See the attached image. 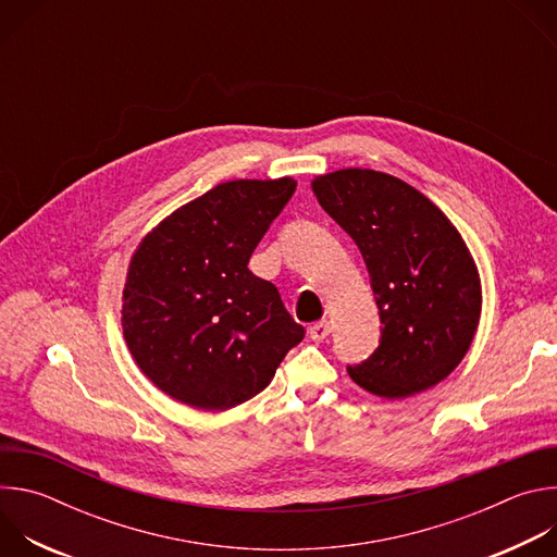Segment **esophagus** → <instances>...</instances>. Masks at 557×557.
<instances>
[{
	"label": "esophagus",
	"mask_w": 557,
	"mask_h": 557,
	"mask_svg": "<svg viewBox=\"0 0 557 557\" xmlns=\"http://www.w3.org/2000/svg\"><path fill=\"white\" fill-rule=\"evenodd\" d=\"M331 331H333L331 322L322 320V322H314V324L308 326V337H310L312 342H324V339L331 335Z\"/></svg>",
	"instance_id": "obj_1"
}]
</instances>
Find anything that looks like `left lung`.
I'll return each mask as SVG.
<instances>
[{
  "mask_svg": "<svg viewBox=\"0 0 557 557\" xmlns=\"http://www.w3.org/2000/svg\"><path fill=\"white\" fill-rule=\"evenodd\" d=\"M312 191L352 237L381 317L379 348L350 379L383 399L441 383L467 355L481 320V277L447 215L408 183L348 168L317 176Z\"/></svg>",
  "mask_w": 557,
  "mask_h": 557,
  "instance_id": "1",
  "label": "left lung"
}]
</instances>
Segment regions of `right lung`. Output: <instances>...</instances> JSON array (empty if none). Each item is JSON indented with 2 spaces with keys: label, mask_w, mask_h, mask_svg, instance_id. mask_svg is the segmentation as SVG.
<instances>
[{
  "label": "right lung",
  "mask_w": 557,
  "mask_h": 557,
  "mask_svg": "<svg viewBox=\"0 0 557 557\" xmlns=\"http://www.w3.org/2000/svg\"><path fill=\"white\" fill-rule=\"evenodd\" d=\"M297 183L228 181L153 226L132 256L121 324L143 374L172 399L222 412L249 401L304 339L251 253Z\"/></svg>",
  "instance_id": "1"
}]
</instances>
